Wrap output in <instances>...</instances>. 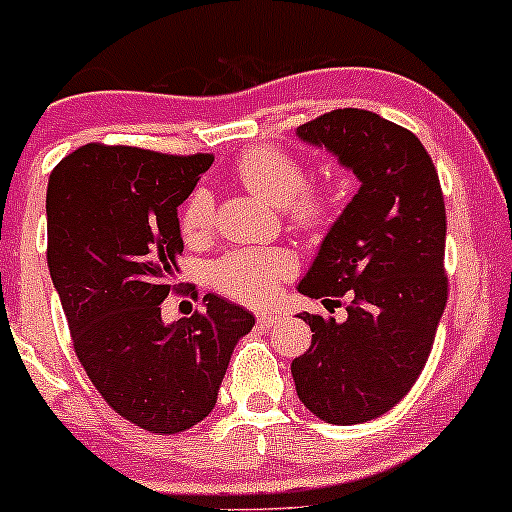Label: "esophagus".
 <instances>
[{"label": "esophagus", "mask_w": 512, "mask_h": 512, "mask_svg": "<svg viewBox=\"0 0 512 512\" xmlns=\"http://www.w3.org/2000/svg\"><path fill=\"white\" fill-rule=\"evenodd\" d=\"M275 322H277V314H272V312L257 314V324H260V327H272Z\"/></svg>", "instance_id": "34e87169"}]
</instances>
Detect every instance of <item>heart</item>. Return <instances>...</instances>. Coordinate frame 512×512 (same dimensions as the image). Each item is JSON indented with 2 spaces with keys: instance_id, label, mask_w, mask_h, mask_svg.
Returning a JSON list of instances; mask_svg holds the SVG:
<instances>
[{
  "instance_id": "heart-1",
  "label": "heart",
  "mask_w": 512,
  "mask_h": 512,
  "mask_svg": "<svg viewBox=\"0 0 512 512\" xmlns=\"http://www.w3.org/2000/svg\"><path fill=\"white\" fill-rule=\"evenodd\" d=\"M235 170L247 190L275 208H287L297 225L319 227L329 218V195L307 185L304 165L280 148H250L237 160ZM213 215V193L205 188L193 190L180 213V230L185 237L205 235L213 225ZM292 272L294 257L285 250H232L208 267V280L227 297L247 304H265Z\"/></svg>"
}]
</instances>
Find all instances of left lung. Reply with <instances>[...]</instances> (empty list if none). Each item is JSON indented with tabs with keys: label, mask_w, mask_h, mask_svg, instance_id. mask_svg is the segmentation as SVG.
Masks as SVG:
<instances>
[{
	"label": "left lung",
	"mask_w": 512,
	"mask_h": 512,
	"mask_svg": "<svg viewBox=\"0 0 512 512\" xmlns=\"http://www.w3.org/2000/svg\"><path fill=\"white\" fill-rule=\"evenodd\" d=\"M359 180L297 289L344 297L347 319L299 314L312 347L292 361L312 414L352 426L394 409L431 354L448 299L446 205L433 160L411 131L361 108H337L297 128Z\"/></svg>",
	"instance_id": "8db88e82"
}]
</instances>
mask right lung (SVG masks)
I'll return each mask as SVG.
<instances>
[{"label":"right lung","instance_id":"1","mask_svg":"<svg viewBox=\"0 0 512 512\" xmlns=\"http://www.w3.org/2000/svg\"><path fill=\"white\" fill-rule=\"evenodd\" d=\"M210 163L89 143L46 188V262L76 356L106 404L151 433H180L213 411L232 349L255 324L218 294L188 319L160 317L180 272L178 205Z\"/></svg>","mask_w":512,"mask_h":512}]
</instances>
